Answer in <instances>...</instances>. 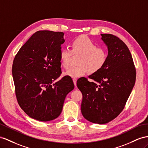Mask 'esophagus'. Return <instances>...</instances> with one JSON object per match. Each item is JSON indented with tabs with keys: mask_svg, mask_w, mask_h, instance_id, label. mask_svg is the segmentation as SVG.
Wrapping results in <instances>:
<instances>
[{
	"mask_svg": "<svg viewBox=\"0 0 148 148\" xmlns=\"http://www.w3.org/2000/svg\"><path fill=\"white\" fill-rule=\"evenodd\" d=\"M73 82H74V84L75 85V86H76V83H77V79L76 78H73Z\"/></svg>",
	"mask_w": 148,
	"mask_h": 148,
	"instance_id": "obj_1",
	"label": "esophagus"
}]
</instances>
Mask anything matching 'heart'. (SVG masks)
Wrapping results in <instances>:
<instances>
[{
  "label": "heart",
  "instance_id": "obj_1",
  "mask_svg": "<svg viewBox=\"0 0 148 148\" xmlns=\"http://www.w3.org/2000/svg\"><path fill=\"white\" fill-rule=\"evenodd\" d=\"M71 51L64 49L60 53L61 65L66 69L70 66L73 55H80L77 66L71 67L64 74L71 77H79L89 72L95 73L103 67L106 62L108 53L106 49L97 47L93 40L86 36H81L72 40Z\"/></svg>",
  "mask_w": 148,
  "mask_h": 148
}]
</instances>
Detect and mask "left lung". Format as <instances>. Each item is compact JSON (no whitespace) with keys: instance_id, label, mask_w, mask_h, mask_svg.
Returning a JSON list of instances; mask_svg holds the SVG:
<instances>
[{"instance_id":"obj_1","label":"left lung","mask_w":148,"mask_h":148,"mask_svg":"<svg viewBox=\"0 0 148 148\" xmlns=\"http://www.w3.org/2000/svg\"><path fill=\"white\" fill-rule=\"evenodd\" d=\"M102 40L108 55L103 67L89 76L79 79L77 86L82 94L81 112L90 122L104 124L123 110L136 81V69L131 52L117 37L104 34Z\"/></svg>"}]
</instances>
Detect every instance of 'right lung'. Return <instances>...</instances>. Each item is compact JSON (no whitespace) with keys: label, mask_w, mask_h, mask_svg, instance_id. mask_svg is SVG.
Segmentation results:
<instances>
[{"label":"right lung","mask_w":148,"mask_h":148,"mask_svg":"<svg viewBox=\"0 0 148 148\" xmlns=\"http://www.w3.org/2000/svg\"><path fill=\"white\" fill-rule=\"evenodd\" d=\"M62 32L39 31L29 38L13 61L12 76L17 100L31 118L49 121L62 112L67 94L74 85L71 77L61 74Z\"/></svg>","instance_id":"add662e5"}]
</instances>
